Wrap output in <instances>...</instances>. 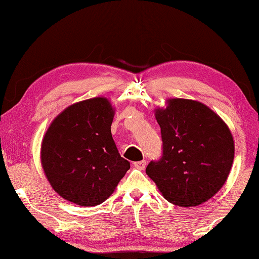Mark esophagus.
<instances>
[{"instance_id":"obj_1","label":"esophagus","mask_w":259,"mask_h":259,"mask_svg":"<svg viewBox=\"0 0 259 259\" xmlns=\"http://www.w3.org/2000/svg\"><path fill=\"white\" fill-rule=\"evenodd\" d=\"M133 165H134V167H137V168H139V169H144L145 166H146V160L136 161Z\"/></svg>"}]
</instances>
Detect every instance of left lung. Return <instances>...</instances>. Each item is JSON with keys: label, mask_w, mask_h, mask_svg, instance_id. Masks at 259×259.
Wrapping results in <instances>:
<instances>
[{"label": "left lung", "mask_w": 259, "mask_h": 259, "mask_svg": "<svg viewBox=\"0 0 259 259\" xmlns=\"http://www.w3.org/2000/svg\"><path fill=\"white\" fill-rule=\"evenodd\" d=\"M162 155L146 173L162 197L178 206H197L224 185L232 167L235 143L221 116L201 102L168 99L155 109Z\"/></svg>", "instance_id": "left-lung-1"}]
</instances>
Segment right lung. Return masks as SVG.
Returning a JSON list of instances; mask_svg holds the SVG:
<instances>
[{"label":"right lung","mask_w":259,"mask_h":259,"mask_svg":"<svg viewBox=\"0 0 259 259\" xmlns=\"http://www.w3.org/2000/svg\"><path fill=\"white\" fill-rule=\"evenodd\" d=\"M113 118L111 102L99 97L70 105L48 127L41 164L63 199L80 206L104 203L130 169L112 138Z\"/></svg>","instance_id":"obj_1"}]
</instances>
